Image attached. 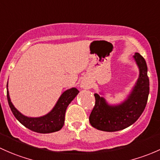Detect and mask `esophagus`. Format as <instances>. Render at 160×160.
Here are the masks:
<instances>
[{
  "label": "esophagus",
  "instance_id": "34e87169",
  "mask_svg": "<svg viewBox=\"0 0 160 160\" xmlns=\"http://www.w3.org/2000/svg\"><path fill=\"white\" fill-rule=\"evenodd\" d=\"M81 87L83 88H89L90 85L88 83H87L86 82H82V83H81Z\"/></svg>",
  "mask_w": 160,
  "mask_h": 160
}]
</instances>
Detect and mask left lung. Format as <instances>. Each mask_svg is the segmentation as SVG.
<instances>
[{"label":"left lung","mask_w":160,"mask_h":160,"mask_svg":"<svg viewBox=\"0 0 160 160\" xmlns=\"http://www.w3.org/2000/svg\"><path fill=\"white\" fill-rule=\"evenodd\" d=\"M134 58L139 68V78L127 100L117 106H109L102 97L95 93V104L89 116V122L95 129L116 132L132 125L146 108L149 93L147 65L144 58L136 53Z\"/></svg>","instance_id":"left-lung-1"}]
</instances>
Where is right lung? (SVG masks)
<instances>
[{"label":"right lung","instance_id":"obj_1","mask_svg":"<svg viewBox=\"0 0 160 160\" xmlns=\"http://www.w3.org/2000/svg\"><path fill=\"white\" fill-rule=\"evenodd\" d=\"M78 92V90L75 88L65 91L61 95L52 112L46 116L39 118H28L20 113L11 103L8 90H7V98L11 112L23 126L36 132L51 133L58 131L63 127L67 107Z\"/></svg>","mask_w":160,"mask_h":160}]
</instances>
